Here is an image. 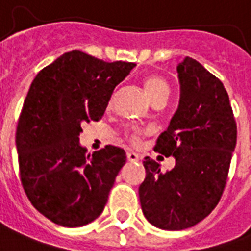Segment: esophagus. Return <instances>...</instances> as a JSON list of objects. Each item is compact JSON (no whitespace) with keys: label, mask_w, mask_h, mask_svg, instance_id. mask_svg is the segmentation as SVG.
I'll return each mask as SVG.
<instances>
[{"label":"esophagus","mask_w":251,"mask_h":251,"mask_svg":"<svg viewBox=\"0 0 251 251\" xmlns=\"http://www.w3.org/2000/svg\"><path fill=\"white\" fill-rule=\"evenodd\" d=\"M126 157H127L129 161H139V159H141V156L137 152H134V151H129V152L126 153Z\"/></svg>","instance_id":"esophagus-1"}]
</instances>
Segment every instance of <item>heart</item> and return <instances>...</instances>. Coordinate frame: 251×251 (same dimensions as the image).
<instances>
[{
  "label": "heart",
  "instance_id": "b5f03b06",
  "mask_svg": "<svg viewBox=\"0 0 251 251\" xmlns=\"http://www.w3.org/2000/svg\"><path fill=\"white\" fill-rule=\"evenodd\" d=\"M145 87L146 91H147V95L150 96V99L153 101H156L159 99H168V95H169V84H168L167 80L164 78L157 75L149 76L147 79L145 80ZM131 139L133 141H137V133L131 134Z\"/></svg>",
  "mask_w": 251,
  "mask_h": 251
}]
</instances>
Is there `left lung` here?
I'll return each instance as SVG.
<instances>
[{"label": "left lung", "instance_id": "1", "mask_svg": "<svg viewBox=\"0 0 251 251\" xmlns=\"http://www.w3.org/2000/svg\"><path fill=\"white\" fill-rule=\"evenodd\" d=\"M181 96L171 124L157 138L155 151L173 156L163 172L149 156L139 199L146 219L165 230L198 224L222 198L237 142L229 96L220 80L198 61L186 57L177 66Z\"/></svg>", "mask_w": 251, "mask_h": 251}]
</instances>
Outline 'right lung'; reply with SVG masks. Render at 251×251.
I'll use <instances>...</instances> for the list:
<instances>
[{
  "label": "right lung",
  "instance_id": "right-lung-1",
  "mask_svg": "<svg viewBox=\"0 0 251 251\" xmlns=\"http://www.w3.org/2000/svg\"><path fill=\"white\" fill-rule=\"evenodd\" d=\"M134 66L72 50L31 83L15 134L19 175L29 202L50 222L83 226L104 210L126 153L110 145L87 153L79 134L83 122L102 117Z\"/></svg>",
  "mask_w": 251,
  "mask_h": 251
}]
</instances>
